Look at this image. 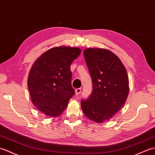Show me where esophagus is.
<instances>
[{"label":"esophagus","mask_w":155,"mask_h":155,"mask_svg":"<svg viewBox=\"0 0 155 155\" xmlns=\"http://www.w3.org/2000/svg\"><path fill=\"white\" fill-rule=\"evenodd\" d=\"M81 88H77L75 89V95H79L81 93Z\"/></svg>","instance_id":"esophagus-1"}]
</instances>
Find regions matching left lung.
<instances>
[{"instance_id": "8db88e82", "label": "left lung", "mask_w": 155, "mask_h": 155, "mask_svg": "<svg viewBox=\"0 0 155 155\" xmlns=\"http://www.w3.org/2000/svg\"><path fill=\"white\" fill-rule=\"evenodd\" d=\"M84 58L92 80L93 91L81 107L87 117L97 123L114 117L128 97L129 78L121 60L109 50L89 48Z\"/></svg>"}]
</instances>
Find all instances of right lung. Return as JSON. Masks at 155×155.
<instances>
[{"instance_id": "add662e5", "label": "right lung", "mask_w": 155, "mask_h": 155, "mask_svg": "<svg viewBox=\"0 0 155 155\" xmlns=\"http://www.w3.org/2000/svg\"><path fill=\"white\" fill-rule=\"evenodd\" d=\"M81 52L76 47H55L43 53L33 64L28 78L31 100L45 115H61L75 94L70 66Z\"/></svg>"}]
</instances>
